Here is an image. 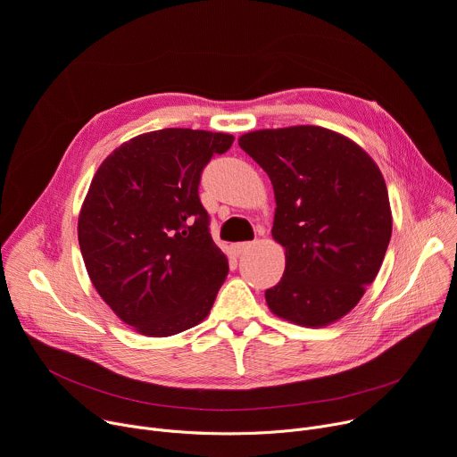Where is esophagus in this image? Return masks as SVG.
Here are the masks:
<instances>
[{
	"label": "esophagus",
	"mask_w": 457,
	"mask_h": 457,
	"mask_svg": "<svg viewBox=\"0 0 457 457\" xmlns=\"http://www.w3.org/2000/svg\"><path fill=\"white\" fill-rule=\"evenodd\" d=\"M251 247H253V243H247V241H245V243H234V245H232V249H234L236 254H241V253H245V251H249Z\"/></svg>",
	"instance_id": "34e87169"
}]
</instances>
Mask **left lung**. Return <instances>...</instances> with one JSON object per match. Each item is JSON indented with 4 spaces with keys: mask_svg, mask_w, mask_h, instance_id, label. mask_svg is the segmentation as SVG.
Here are the masks:
<instances>
[{
    "mask_svg": "<svg viewBox=\"0 0 457 457\" xmlns=\"http://www.w3.org/2000/svg\"><path fill=\"white\" fill-rule=\"evenodd\" d=\"M274 190L272 237L286 270L265 291L276 317L329 326L366 293L392 237V208L377 162L353 140L320 126L256 129L237 138Z\"/></svg>",
    "mask_w": 457,
    "mask_h": 457,
    "instance_id": "obj_1",
    "label": "left lung"
}]
</instances>
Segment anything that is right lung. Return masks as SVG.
Here are the masks:
<instances>
[{"label": "right lung", "instance_id": "add662e5", "mask_svg": "<svg viewBox=\"0 0 457 457\" xmlns=\"http://www.w3.org/2000/svg\"><path fill=\"white\" fill-rule=\"evenodd\" d=\"M228 133L166 128L137 135L98 166L79 214L82 258L100 298L146 337L203 322L228 274L208 230L199 179Z\"/></svg>", "mask_w": 457, "mask_h": 457}]
</instances>
